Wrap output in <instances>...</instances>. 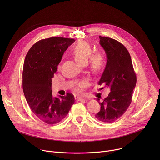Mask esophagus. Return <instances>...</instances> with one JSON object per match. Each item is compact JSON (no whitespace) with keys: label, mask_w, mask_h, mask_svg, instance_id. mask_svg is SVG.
Listing matches in <instances>:
<instances>
[{"label":"esophagus","mask_w":160,"mask_h":160,"mask_svg":"<svg viewBox=\"0 0 160 160\" xmlns=\"http://www.w3.org/2000/svg\"><path fill=\"white\" fill-rule=\"evenodd\" d=\"M75 100H77V101H85V100L83 99V98H82V97H75Z\"/></svg>","instance_id":"obj_1"}]
</instances>
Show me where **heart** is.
<instances>
[{
	"mask_svg": "<svg viewBox=\"0 0 160 160\" xmlns=\"http://www.w3.org/2000/svg\"><path fill=\"white\" fill-rule=\"evenodd\" d=\"M92 47L85 41H80L72 48V54L74 58L82 65L88 62V58L90 68L92 71L98 73L101 71L106 64V58L104 54L100 51L92 53ZM84 86V82L80 83V87L77 89V91H80V88Z\"/></svg>",
	"mask_w": 160,
	"mask_h": 160,
	"instance_id": "b5f03b06",
	"label": "heart"
}]
</instances>
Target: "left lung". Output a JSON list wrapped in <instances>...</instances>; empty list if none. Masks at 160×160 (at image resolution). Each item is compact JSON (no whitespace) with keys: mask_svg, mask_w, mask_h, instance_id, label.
Here are the masks:
<instances>
[{"mask_svg":"<svg viewBox=\"0 0 160 160\" xmlns=\"http://www.w3.org/2000/svg\"><path fill=\"white\" fill-rule=\"evenodd\" d=\"M99 38V43L105 50L107 62L98 84H105L111 91L102 100L97 98L100 110L95 116L100 121L110 123L120 118L127 110L137 79L126 47L112 38L102 36Z\"/></svg>","mask_w":160,"mask_h":160,"instance_id":"8db88e82","label":"left lung"}]
</instances>
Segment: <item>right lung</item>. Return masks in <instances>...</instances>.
<instances>
[{"mask_svg": "<svg viewBox=\"0 0 160 160\" xmlns=\"http://www.w3.org/2000/svg\"><path fill=\"white\" fill-rule=\"evenodd\" d=\"M73 39L52 37L41 39L28 52L23 65L22 89L25 98L38 118L48 124L62 121L74 103V95L54 97L52 78L64 52Z\"/></svg>", "mask_w": 160, "mask_h": 160, "instance_id": "1", "label": "right lung"}]
</instances>
